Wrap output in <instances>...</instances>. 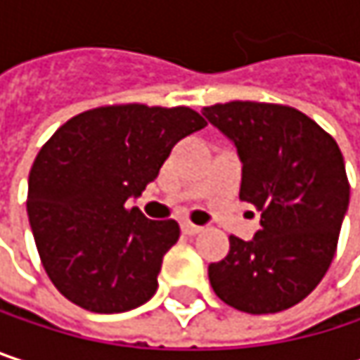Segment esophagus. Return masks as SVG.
Here are the masks:
<instances>
[{
  "label": "esophagus",
  "instance_id": "esophagus-1",
  "mask_svg": "<svg viewBox=\"0 0 360 360\" xmlns=\"http://www.w3.org/2000/svg\"><path fill=\"white\" fill-rule=\"evenodd\" d=\"M181 229H183V233H187V236H195V233H200L202 231V227H198V225H193V223H183L181 225Z\"/></svg>",
  "mask_w": 360,
  "mask_h": 360
}]
</instances>
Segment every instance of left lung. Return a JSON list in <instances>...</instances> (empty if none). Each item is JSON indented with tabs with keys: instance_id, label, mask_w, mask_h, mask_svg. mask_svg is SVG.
I'll return each mask as SVG.
<instances>
[{
	"instance_id": "left-lung-1",
	"label": "left lung",
	"mask_w": 360,
	"mask_h": 360,
	"mask_svg": "<svg viewBox=\"0 0 360 360\" xmlns=\"http://www.w3.org/2000/svg\"><path fill=\"white\" fill-rule=\"evenodd\" d=\"M202 114L238 148L240 200L260 212L250 242L208 264L214 294L229 307L269 315L304 300L323 279L348 210L350 183L335 139L283 104L227 102Z\"/></svg>"
}]
</instances>
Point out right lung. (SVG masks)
Returning a JSON list of instances; mask_svg holds the SVG:
<instances>
[{"instance_id":"add662e5","label":"right lung","mask_w":360,"mask_h":360,"mask_svg":"<svg viewBox=\"0 0 360 360\" xmlns=\"http://www.w3.org/2000/svg\"><path fill=\"white\" fill-rule=\"evenodd\" d=\"M206 127L187 106L114 104L66 120L39 150L27 212L39 258L58 292L91 313H124L158 288L173 219L127 208L158 177L173 146Z\"/></svg>"}]
</instances>
